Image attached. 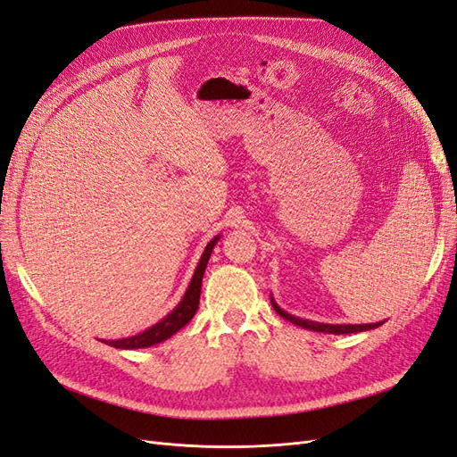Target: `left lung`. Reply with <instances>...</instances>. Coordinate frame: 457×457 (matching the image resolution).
Returning a JSON list of instances; mask_svg holds the SVG:
<instances>
[{"label": "left lung", "mask_w": 457, "mask_h": 457, "mask_svg": "<svg viewBox=\"0 0 457 457\" xmlns=\"http://www.w3.org/2000/svg\"><path fill=\"white\" fill-rule=\"evenodd\" d=\"M270 303L274 311L278 312L282 318H286L287 322H292L295 326H301L305 329H312V331H322V334H358V331H366V329H373V328H379L383 322H376V324H322V322H312V320H305V318H299L286 312L284 309H280L276 305L274 299L270 297Z\"/></svg>", "instance_id": "1"}]
</instances>
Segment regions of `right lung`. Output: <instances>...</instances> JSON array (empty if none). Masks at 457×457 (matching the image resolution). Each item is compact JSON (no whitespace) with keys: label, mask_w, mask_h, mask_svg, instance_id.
I'll use <instances>...</instances> for the list:
<instances>
[{"label":"right lung","mask_w":457,"mask_h":457,"mask_svg":"<svg viewBox=\"0 0 457 457\" xmlns=\"http://www.w3.org/2000/svg\"><path fill=\"white\" fill-rule=\"evenodd\" d=\"M219 237H215L210 244L205 245V250L202 253V259L198 262V267L195 270V276H192V280L188 284L187 294L183 295L181 303L165 316L162 320L154 326H150L148 329L141 331V334L126 337V339H103V343L110 345V347H116V349H145V347H152V345H158L162 341H165L168 337H171L173 334H177L179 329L183 326H187L192 316L196 314L198 311V303H200V292H202V278H204V272L207 267V261H210V255L213 252V247L217 244Z\"/></svg>","instance_id":"1"}]
</instances>
